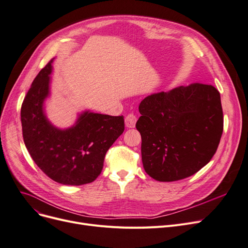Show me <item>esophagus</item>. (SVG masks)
I'll return each instance as SVG.
<instances>
[{
	"label": "esophagus",
	"instance_id": "obj_1",
	"mask_svg": "<svg viewBox=\"0 0 248 248\" xmlns=\"http://www.w3.org/2000/svg\"><path fill=\"white\" fill-rule=\"evenodd\" d=\"M137 122V116L134 113H128L125 118H124V123L126 127H135Z\"/></svg>",
	"mask_w": 248,
	"mask_h": 248
}]
</instances>
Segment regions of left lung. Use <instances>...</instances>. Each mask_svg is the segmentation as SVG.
Returning <instances> with one entry per match:
<instances>
[{
    "mask_svg": "<svg viewBox=\"0 0 248 248\" xmlns=\"http://www.w3.org/2000/svg\"><path fill=\"white\" fill-rule=\"evenodd\" d=\"M136 124L142 137V161L158 181L186 178L207 165L223 133L219 91L192 83L147 96Z\"/></svg>",
    "mask_w": 248,
    "mask_h": 248,
    "instance_id": "1",
    "label": "left lung"
}]
</instances>
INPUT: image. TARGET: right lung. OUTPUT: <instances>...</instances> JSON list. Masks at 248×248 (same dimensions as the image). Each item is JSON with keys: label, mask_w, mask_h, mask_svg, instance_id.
<instances>
[{"label": "right lung", "mask_w": 248, "mask_h": 248, "mask_svg": "<svg viewBox=\"0 0 248 248\" xmlns=\"http://www.w3.org/2000/svg\"><path fill=\"white\" fill-rule=\"evenodd\" d=\"M52 62L38 73L21 106L24 143L36 165L52 180L66 186L90 184L101 173L107 150L124 131V116L84 111L72 127L52 125L44 110Z\"/></svg>", "instance_id": "add662e5"}]
</instances>
